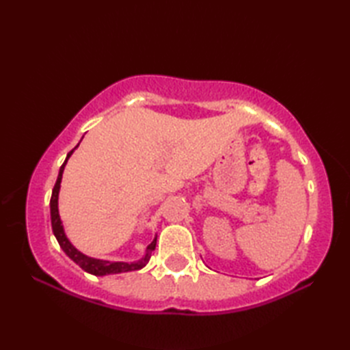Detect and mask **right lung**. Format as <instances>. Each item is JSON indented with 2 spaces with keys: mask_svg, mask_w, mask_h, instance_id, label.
Wrapping results in <instances>:
<instances>
[{
  "mask_svg": "<svg viewBox=\"0 0 350 350\" xmlns=\"http://www.w3.org/2000/svg\"><path fill=\"white\" fill-rule=\"evenodd\" d=\"M79 146V144H78ZM77 146V147H78ZM75 147V148H77ZM75 148H72V150L68 153V158L63 162V165L60 167V173H58L57 177V182L54 185V189H52V196H51V224H52V232H54L55 237L58 243H60L62 250L68 254L73 262H75L78 266L83 267V269L88 273H93V275H109V273H120V272H129V271H138L141 267H144L148 260L152 257V251L156 247V237L153 239V242L148 245L147 250H146V256L138 260V262H133V263H124V262H107V260H99V258H93V257H88L83 252L78 251L73 245L69 242L68 237L64 234V230L62 226V219H60V215H58V192H60V183H62V177H63V171L66 167V162L70 158V154L73 153Z\"/></svg>",
  "mask_w": 350,
  "mask_h": 350,
  "instance_id": "right-lung-1",
  "label": "right lung"
}]
</instances>
